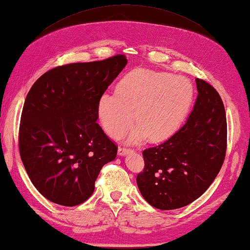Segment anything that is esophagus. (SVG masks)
<instances>
[{"mask_svg":"<svg viewBox=\"0 0 250 250\" xmlns=\"http://www.w3.org/2000/svg\"><path fill=\"white\" fill-rule=\"evenodd\" d=\"M129 151H130L129 148H126V147H118L117 154L120 155V156H125V155H127Z\"/></svg>","mask_w":250,"mask_h":250,"instance_id":"34e87169","label":"esophagus"}]
</instances>
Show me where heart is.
Masks as SVG:
<instances>
[{"label": "heart", "instance_id": "b5f03b06", "mask_svg": "<svg viewBox=\"0 0 250 250\" xmlns=\"http://www.w3.org/2000/svg\"><path fill=\"white\" fill-rule=\"evenodd\" d=\"M193 101V86L185 77L149 69H135L116 86V96L104 94L98 103V117L109 137L120 139L135 123L129 142L147 136L160 142L176 132Z\"/></svg>", "mask_w": 250, "mask_h": 250}]
</instances>
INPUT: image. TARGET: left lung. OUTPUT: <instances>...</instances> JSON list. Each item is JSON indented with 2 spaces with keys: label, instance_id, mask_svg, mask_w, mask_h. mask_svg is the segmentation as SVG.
<instances>
[{
  "label": "left lung",
  "instance_id": "1",
  "mask_svg": "<svg viewBox=\"0 0 250 250\" xmlns=\"http://www.w3.org/2000/svg\"><path fill=\"white\" fill-rule=\"evenodd\" d=\"M195 82L199 94L186 124L165 143L143 151L145 168L138 173L137 186L156 208H180L193 202L212 185L224 163V104L207 81Z\"/></svg>",
  "mask_w": 250,
  "mask_h": 250
}]
</instances>
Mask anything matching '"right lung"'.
Returning a JSON list of instances; mask_svg holds the SVG:
<instances>
[{"mask_svg": "<svg viewBox=\"0 0 250 250\" xmlns=\"http://www.w3.org/2000/svg\"><path fill=\"white\" fill-rule=\"evenodd\" d=\"M127 59L60 65L34 83L20 125V154L30 181L47 200L76 207L90 198L117 147L98 121V103Z\"/></svg>", "mask_w": 250, "mask_h": 250, "instance_id": "obj_1", "label": "right lung"}]
</instances>
